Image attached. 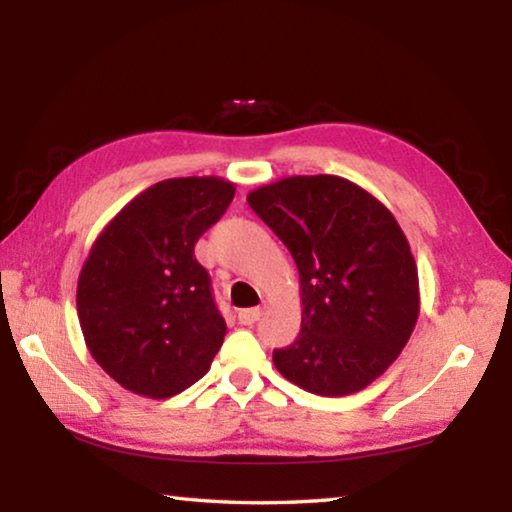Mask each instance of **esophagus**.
<instances>
[{"instance_id":"34e87169","label":"esophagus","mask_w":512,"mask_h":512,"mask_svg":"<svg viewBox=\"0 0 512 512\" xmlns=\"http://www.w3.org/2000/svg\"><path fill=\"white\" fill-rule=\"evenodd\" d=\"M259 316H262V309H259V307L241 309L239 314H237V318H239V323H241V325H253V323H257V320H259Z\"/></svg>"}]
</instances>
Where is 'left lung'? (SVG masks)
I'll return each mask as SVG.
<instances>
[{
  "mask_svg": "<svg viewBox=\"0 0 512 512\" xmlns=\"http://www.w3.org/2000/svg\"><path fill=\"white\" fill-rule=\"evenodd\" d=\"M300 275L298 339L273 352L284 379L323 397L370 386L420 316L418 266L393 212L348 178L289 176L248 194Z\"/></svg>",
  "mask_w": 512,
  "mask_h": 512,
  "instance_id": "obj_1",
  "label": "left lung"
}]
</instances>
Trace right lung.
Wrapping results in <instances>:
<instances>
[{"mask_svg": "<svg viewBox=\"0 0 512 512\" xmlns=\"http://www.w3.org/2000/svg\"><path fill=\"white\" fill-rule=\"evenodd\" d=\"M232 198L235 183L219 176L162 180L94 239L76 309L94 361L126 391L164 400L210 370L225 320L194 246Z\"/></svg>", "mask_w": 512, "mask_h": 512, "instance_id": "right-lung-1", "label": "right lung"}]
</instances>
